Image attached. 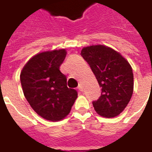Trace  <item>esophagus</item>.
Returning a JSON list of instances; mask_svg holds the SVG:
<instances>
[{
    "mask_svg": "<svg viewBox=\"0 0 152 152\" xmlns=\"http://www.w3.org/2000/svg\"><path fill=\"white\" fill-rule=\"evenodd\" d=\"M78 89H79L80 91H83V86L81 85H79L78 86Z\"/></svg>",
    "mask_w": 152,
    "mask_h": 152,
    "instance_id": "esophagus-1",
    "label": "esophagus"
}]
</instances>
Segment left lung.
Instances as JSON below:
<instances>
[{
	"label": "left lung",
	"mask_w": 152,
	"mask_h": 152,
	"mask_svg": "<svg viewBox=\"0 0 152 152\" xmlns=\"http://www.w3.org/2000/svg\"><path fill=\"white\" fill-rule=\"evenodd\" d=\"M80 55L102 88L101 96L93 101L96 112L108 118L121 114L134 91V74L129 63L115 50L101 45L83 48Z\"/></svg>",
	"instance_id": "left-lung-1"
}]
</instances>
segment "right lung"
Masks as SVG:
<instances>
[{
    "label": "right lung",
    "mask_w": 152,
    "mask_h": 152,
    "mask_svg": "<svg viewBox=\"0 0 152 152\" xmlns=\"http://www.w3.org/2000/svg\"><path fill=\"white\" fill-rule=\"evenodd\" d=\"M66 55L65 50L38 53L26 63L20 74L27 101L48 121H60L66 116L77 98V91L66 86V76L59 70Z\"/></svg>",
    "instance_id": "add662e5"
}]
</instances>
